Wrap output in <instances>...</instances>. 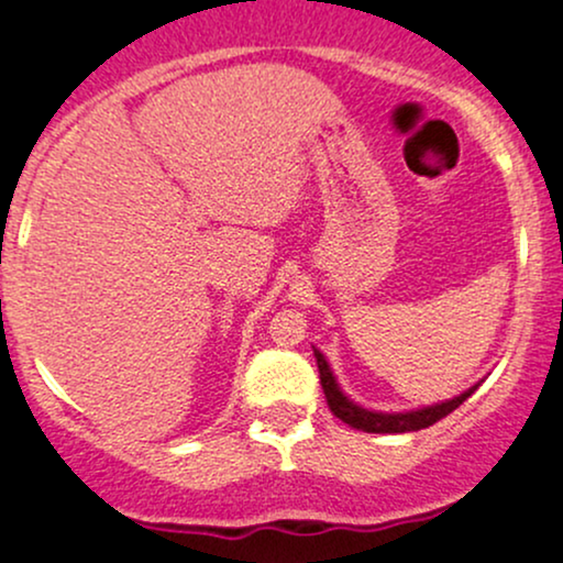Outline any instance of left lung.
<instances>
[{"label":"left lung","instance_id":"left-lung-1","mask_svg":"<svg viewBox=\"0 0 563 563\" xmlns=\"http://www.w3.org/2000/svg\"><path fill=\"white\" fill-rule=\"evenodd\" d=\"M314 357H318L320 384H322V391H325L328 407H331L333 416L352 426V429L367 431V434H405V431L429 429V426H434L437 421H442L444 416H450L455 407H461L471 397V394L479 389V384H476V386H471L468 391H463L461 397L444 399V402H437L429 407H418V410L376 412V410H365V407L354 405L352 399H349L346 394L339 389L331 365L325 363V357H322L318 349H314Z\"/></svg>","mask_w":563,"mask_h":563}]
</instances>
